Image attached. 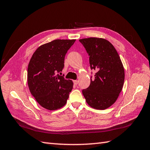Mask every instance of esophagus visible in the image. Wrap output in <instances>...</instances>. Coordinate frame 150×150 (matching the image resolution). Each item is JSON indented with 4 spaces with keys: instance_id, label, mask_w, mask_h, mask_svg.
<instances>
[{
    "instance_id": "34e87169",
    "label": "esophagus",
    "mask_w": 150,
    "mask_h": 150,
    "mask_svg": "<svg viewBox=\"0 0 150 150\" xmlns=\"http://www.w3.org/2000/svg\"><path fill=\"white\" fill-rule=\"evenodd\" d=\"M73 83H74L75 85H77L79 83V81L77 80H75V81H73Z\"/></svg>"
}]
</instances>
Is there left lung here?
I'll return each instance as SVG.
<instances>
[{
  "label": "left lung",
  "mask_w": 150,
  "mask_h": 150,
  "mask_svg": "<svg viewBox=\"0 0 150 150\" xmlns=\"http://www.w3.org/2000/svg\"><path fill=\"white\" fill-rule=\"evenodd\" d=\"M79 41L90 56L91 69L96 71L82 94L90 107L106 110L115 103L122 90L125 75L122 61L114 46L106 39L90 37Z\"/></svg>",
  "instance_id": "8db88e82"
}]
</instances>
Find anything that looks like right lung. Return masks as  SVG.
<instances>
[{"mask_svg": "<svg viewBox=\"0 0 150 150\" xmlns=\"http://www.w3.org/2000/svg\"><path fill=\"white\" fill-rule=\"evenodd\" d=\"M75 39H56L40 46L28 67V85L42 108L56 110L67 103L73 83L57 74L64 66V57Z\"/></svg>", "mask_w": 150, "mask_h": 150, "instance_id": "1", "label": "right lung"}]
</instances>
